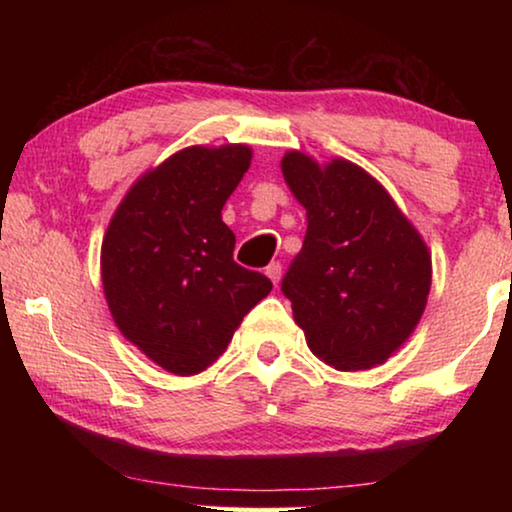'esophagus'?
Listing matches in <instances>:
<instances>
[{"label":"esophagus","instance_id":"esophagus-1","mask_svg":"<svg viewBox=\"0 0 512 512\" xmlns=\"http://www.w3.org/2000/svg\"><path fill=\"white\" fill-rule=\"evenodd\" d=\"M265 275L270 277V282L272 284H277L279 279H282V263H277V261H272L268 268H265Z\"/></svg>","mask_w":512,"mask_h":512}]
</instances>
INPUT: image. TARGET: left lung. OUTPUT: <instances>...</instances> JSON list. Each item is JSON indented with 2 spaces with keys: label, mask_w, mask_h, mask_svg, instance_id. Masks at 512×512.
I'll return each instance as SVG.
<instances>
[{
  "label": "left lung",
  "mask_w": 512,
  "mask_h": 512,
  "mask_svg": "<svg viewBox=\"0 0 512 512\" xmlns=\"http://www.w3.org/2000/svg\"><path fill=\"white\" fill-rule=\"evenodd\" d=\"M282 174L307 212L300 254L282 291L314 356L368 370L398 352L422 319L431 254L380 181L333 158L286 151Z\"/></svg>",
  "instance_id": "obj_1"
}]
</instances>
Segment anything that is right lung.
<instances>
[{
    "instance_id": "right-lung-1",
    "label": "right lung",
    "mask_w": 512,
    "mask_h": 512,
    "mask_svg": "<svg viewBox=\"0 0 512 512\" xmlns=\"http://www.w3.org/2000/svg\"><path fill=\"white\" fill-rule=\"evenodd\" d=\"M251 165L247 144L188 146L146 170L111 216L102 286L123 338L172 375L226 352L272 282L233 261L221 209Z\"/></svg>"
}]
</instances>
